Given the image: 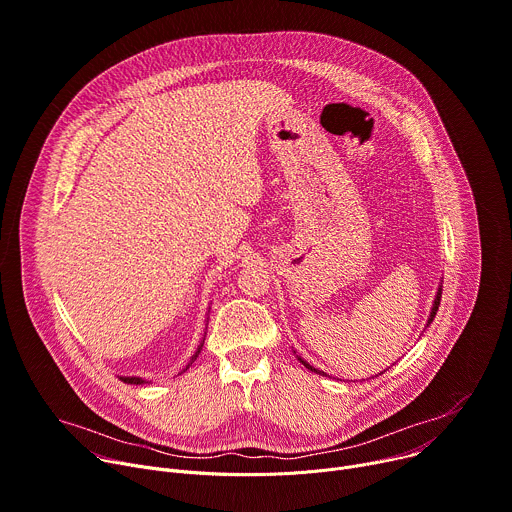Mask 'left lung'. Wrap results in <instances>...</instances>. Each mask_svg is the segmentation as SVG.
<instances>
[{
	"instance_id": "left-lung-1",
	"label": "left lung",
	"mask_w": 512,
	"mask_h": 512,
	"mask_svg": "<svg viewBox=\"0 0 512 512\" xmlns=\"http://www.w3.org/2000/svg\"><path fill=\"white\" fill-rule=\"evenodd\" d=\"M439 304H441V286H439V290H437V296H435V302H433V308H431V314H429V320H427V327L429 324L433 322V318H435V314H437V310H439ZM300 359V363L304 365V367H308L310 371H316V374H322V376H327L324 374V371H320V369H316V367H312L308 361H304L302 357H298Z\"/></svg>"
}]
</instances>
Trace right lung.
<instances>
[{
  "label": "right lung",
  "mask_w": 512,
  "mask_h": 512,
  "mask_svg": "<svg viewBox=\"0 0 512 512\" xmlns=\"http://www.w3.org/2000/svg\"><path fill=\"white\" fill-rule=\"evenodd\" d=\"M202 345H204V341H202V343H200V347H198V351H196V353H194V355H192V359H190V363H188V365H185V367H183V371H188V367H190V365H192V363H194V361H196V357H198V355H200V351H202ZM183 371H181V374H183ZM120 380H122V382H124V384H136V386H138V384H143V382H145V380H143V378H120Z\"/></svg>",
  "instance_id": "right-lung-1"
}]
</instances>
